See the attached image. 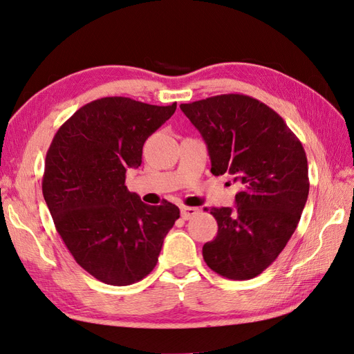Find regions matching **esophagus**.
<instances>
[{
    "instance_id": "34e87169",
    "label": "esophagus",
    "mask_w": 354,
    "mask_h": 354,
    "mask_svg": "<svg viewBox=\"0 0 354 354\" xmlns=\"http://www.w3.org/2000/svg\"><path fill=\"white\" fill-rule=\"evenodd\" d=\"M180 211H181V218H183V220H189V218H192L194 216H196V214L199 212L194 207H181Z\"/></svg>"
}]
</instances>
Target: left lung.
Wrapping results in <instances>:
<instances>
[{
	"label": "left lung",
	"instance_id": "left-lung-1",
	"mask_svg": "<svg viewBox=\"0 0 354 354\" xmlns=\"http://www.w3.org/2000/svg\"><path fill=\"white\" fill-rule=\"evenodd\" d=\"M180 109L207 143L211 173L239 186L236 208L209 209L218 232L203 245V260L227 279H252L277 259L301 218L310 187L304 147L279 115L250 95L220 94Z\"/></svg>",
	"mask_w": 354,
	"mask_h": 354
}]
</instances>
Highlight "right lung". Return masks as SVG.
<instances>
[{"instance_id":"obj_1","label":"right lung","mask_w":354,"mask_h":354,"mask_svg":"<svg viewBox=\"0 0 354 354\" xmlns=\"http://www.w3.org/2000/svg\"><path fill=\"white\" fill-rule=\"evenodd\" d=\"M176 108L103 97L80 108L53 137L42 195L75 261L103 283L125 286L151 273L180 217L174 203L146 205L125 186L147 137Z\"/></svg>"}]
</instances>
